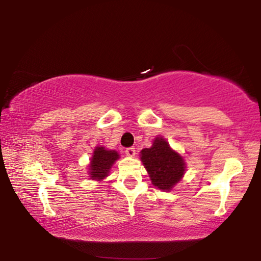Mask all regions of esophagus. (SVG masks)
Returning a JSON list of instances; mask_svg holds the SVG:
<instances>
[{"label": "esophagus", "mask_w": 261, "mask_h": 261, "mask_svg": "<svg viewBox=\"0 0 261 261\" xmlns=\"http://www.w3.org/2000/svg\"><path fill=\"white\" fill-rule=\"evenodd\" d=\"M125 154L127 156H135L136 155V149H135V147H129V148H126L125 149Z\"/></svg>", "instance_id": "1"}]
</instances>
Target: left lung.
Segmentation results:
<instances>
[{
	"label": "left lung",
	"mask_w": 261,
	"mask_h": 261,
	"mask_svg": "<svg viewBox=\"0 0 261 261\" xmlns=\"http://www.w3.org/2000/svg\"><path fill=\"white\" fill-rule=\"evenodd\" d=\"M140 153V160L154 187L162 191H170L182 179L185 162L177 152L171 149L165 138L156 137L152 147L141 149Z\"/></svg>",
	"instance_id": "obj_1"
}]
</instances>
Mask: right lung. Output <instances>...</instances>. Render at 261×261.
Segmentation results:
<instances>
[{
  "label": "right lung",
  "mask_w": 261,
  "mask_h": 261,
  "mask_svg": "<svg viewBox=\"0 0 261 261\" xmlns=\"http://www.w3.org/2000/svg\"><path fill=\"white\" fill-rule=\"evenodd\" d=\"M118 158L120 155L116 151H110V149H106L102 146L95 147L90 162L91 179L101 180L107 177L110 168Z\"/></svg>",
  "instance_id": "add662e5"
}]
</instances>
